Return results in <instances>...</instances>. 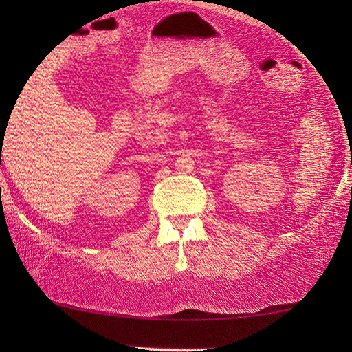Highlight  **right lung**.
<instances>
[{
  "mask_svg": "<svg viewBox=\"0 0 352 352\" xmlns=\"http://www.w3.org/2000/svg\"><path fill=\"white\" fill-rule=\"evenodd\" d=\"M3 133H4V131H3Z\"/></svg>",
  "mask_w": 352,
  "mask_h": 352,
  "instance_id": "obj_1",
  "label": "right lung"
}]
</instances>
